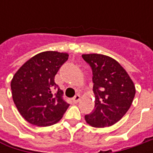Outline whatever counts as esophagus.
<instances>
[{"mask_svg":"<svg viewBox=\"0 0 153 153\" xmlns=\"http://www.w3.org/2000/svg\"><path fill=\"white\" fill-rule=\"evenodd\" d=\"M80 99H81V96H80L79 94H76V95L72 99V100H73L74 103H77V102H79Z\"/></svg>","mask_w":153,"mask_h":153,"instance_id":"34e87169","label":"esophagus"}]
</instances>
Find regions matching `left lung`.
<instances>
[{
    "instance_id": "obj_1",
    "label": "left lung",
    "mask_w": 153,
    "mask_h": 153,
    "mask_svg": "<svg viewBox=\"0 0 153 153\" xmlns=\"http://www.w3.org/2000/svg\"><path fill=\"white\" fill-rule=\"evenodd\" d=\"M93 71L94 109L86 115L95 128L111 126L126 114L135 95V87L124 68L114 59L99 53L82 54Z\"/></svg>"
}]
</instances>
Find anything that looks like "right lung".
Masks as SVG:
<instances>
[{
  "mask_svg": "<svg viewBox=\"0 0 153 153\" xmlns=\"http://www.w3.org/2000/svg\"><path fill=\"white\" fill-rule=\"evenodd\" d=\"M68 57L67 53L42 52L27 60L14 74L11 81L13 100L30 124L51 126L66 111L69 104L62 97L63 91L56 85L54 77Z\"/></svg>",
  "mask_w": 153,
  "mask_h": 153,
  "instance_id": "obj_1",
  "label": "right lung"
}]
</instances>
